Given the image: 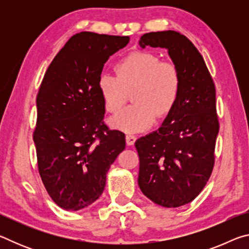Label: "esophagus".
<instances>
[{
	"label": "esophagus",
	"instance_id": "1",
	"mask_svg": "<svg viewBox=\"0 0 249 249\" xmlns=\"http://www.w3.org/2000/svg\"><path fill=\"white\" fill-rule=\"evenodd\" d=\"M135 142H136V136H134V135H130V134L126 135V144L128 146L134 145Z\"/></svg>",
	"mask_w": 249,
	"mask_h": 249
}]
</instances>
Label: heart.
I'll return each mask as SVG.
<instances>
[{
  "label": "heart",
  "mask_w": 249,
  "mask_h": 249,
  "mask_svg": "<svg viewBox=\"0 0 249 249\" xmlns=\"http://www.w3.org/2000/svg\"><path fill=\"white\" fill-rule=\"evenodd\" d=\"M182 75L174 61H160L158 56L137 52L116 65V74L103 73L98 81L107 111L114 113L125 104L127 91H133V105L112 119L115 128L137 133L149 128L157 119H163L178 102Z\"/></svg>",
  "instance_id": "heart-1"
}]
</instances>
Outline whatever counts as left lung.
<instances>
[{"label":"left lung","instance_id":"1","mask_svg":"<svg viewBox=\"0 0 249 249\" xmlns=\"http://www.w3.org/2000/svg\"><path fill=\"white\" fill-rule=\"evenodd\" d=\"M140 46L166 48L182 75L170 114L157 130L135 142L142 192L156 204L178 208L195 200L212 174L220 129L215 86L199 50L180 33H147Z\"/></svg>","mask_w":249,"mask_h":249}]
</instances>
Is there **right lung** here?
I'll list each match as a JSON object with an SVG mask.
<instances>
[{"instance_id":"add662e5","label":"right lung","mask_w":249,"mask_h":249,"mask_svg":"<svg viewBox=\"0 0 249 249\" xmlns=\"http://www.w3.org/2000/svg\"><path fill=\"white\" fill-rule=\"evenodd\" d=\"M128 36L81 32L61 48L41 81L34 130L40 178L61 209L78 211L102 195L125 134L104 124L98 81L109 56Z\"/></svg>"}]
</instances>
